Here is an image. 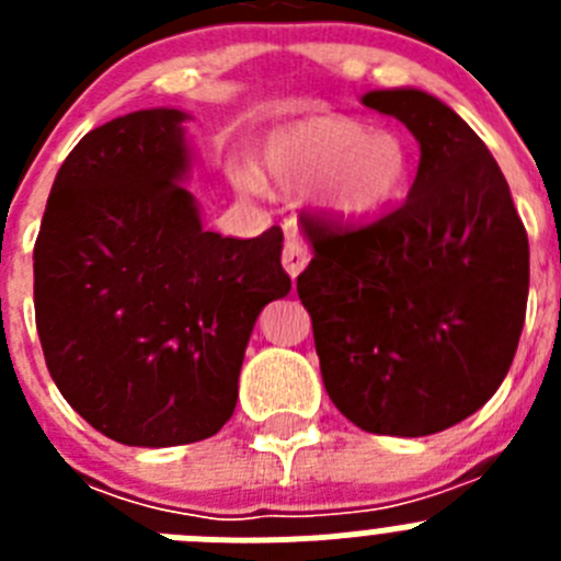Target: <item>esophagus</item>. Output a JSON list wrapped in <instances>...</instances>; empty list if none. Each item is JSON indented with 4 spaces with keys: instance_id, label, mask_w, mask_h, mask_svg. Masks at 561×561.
Instances as JSON below:
<instances>
[{
    "instance_id": "obj_1",
    "label": "esophagus",
    "mask_w": 561,
    "mask_h": 561,
    "mask_svg": "<svg viewBox=\"0 0 561 561\" xmlns=\"http://www.w3.org/2000/svg\"><path fill=\"white\" fill-rule=\"evenodd\" d=\"M309 257H311L309 250H306V247L300 244V241H297L295 236L286 238V241H284V252H280V261H284V270L289 272L291 280H295V277L306 270V264H309Z\"/></svg>"
}]
</instances>
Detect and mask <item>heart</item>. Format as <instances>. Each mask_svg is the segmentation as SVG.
<instances>
[{"mask_svg":"<svg viewBox=\"0 0 561 561\" xmlns=\"http://www.w3.org/2000/svg\"><path fill=\"white\" fill-rule=\"evenodd\" d=\"M264 165L284 187L317 185L331 219L359 225L399 199L408 185L410 151L388 128L370 131L354 117L320 114L272 134ZM238 185L255 187V180L238 173Z\"/></svg>","mask_w":561,"mask_h":561,"instance_id":"heart-1","label":"heart"}]
</instances>
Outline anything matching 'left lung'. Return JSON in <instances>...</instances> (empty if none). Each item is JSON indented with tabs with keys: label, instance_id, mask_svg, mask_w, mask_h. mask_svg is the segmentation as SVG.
<instances>
[{
	"label": "left lung",
	"instance_id": "obj_1",
	"mask_svg": "<svg viewBox=\"0 0 561 561\" xmlns=\"http://www.w3.org/2000/svg\"><path fill=\"white\" fill-rule=\"evenodd\" d=\"M413 131L408 199L365 225L304 213L314 257L297 295L331 401L356 427L419 438L455 427L505 379L528 304V236L503 171L438 98H362Z\"/></svg>",
	"mask_w": 561,
	"mask_h": 561
}]
</instances>
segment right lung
<instances>
[{
	"instance_id": "1",
	"label": "right lung",
	"mask_w": 561,
	"mask_h": 561,
	"mask_svg": "<svg viewBox=\"0 0 561 561\" xmlns=\"http://www.w3.org/2000/svg\"><path fill=\"white\" fill-rule=\"evenodd\" d=\"M180 108H142L78 142L33 250L36 329L53 381L128 447L210 438L236 410L252 325L286 297L284 232L221 238L180 185Z\"/></svg>"
}]
</instances>
